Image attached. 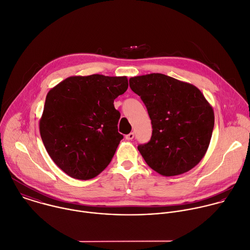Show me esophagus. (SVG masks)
<instances>
[{
  "mask_svg": "<svg viewBox=\"0 0 250 250\" xmlns=\"http://www.w3.org/2000/svg\"><path fill=\"white\" fill-rule=\"evenodd\" d=\"M133 138H134V133H133V132H130V133H128V134L125 135V139H126V140H132Z\"/></svg>",
  "mask_w": 250,
  "mask_h": 250,
  "instance_id": "34e87169",
  "label": "esophagus"
}]
</instances>
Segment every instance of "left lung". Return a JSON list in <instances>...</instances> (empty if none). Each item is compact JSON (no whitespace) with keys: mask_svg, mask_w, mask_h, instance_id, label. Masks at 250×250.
Listing matches in <instances>:
<instances>
[{"mask_svg":"<svg viewBox=\"0 0 250 250\" xmlns=\"http://www.w3.org/2000/svg\"><path fill=\"white\" fill-rule=\"evenodd\" d=\"M129 86L145 104L152 137L138 150L147 165L164 176L195 167L206 155L214 126V113L195 85L153 73L129 79Z\"/></svg>","mask_w":250,"mask_h":250,"instance_id":"obj_1","label":"left lung"}]
</instances>
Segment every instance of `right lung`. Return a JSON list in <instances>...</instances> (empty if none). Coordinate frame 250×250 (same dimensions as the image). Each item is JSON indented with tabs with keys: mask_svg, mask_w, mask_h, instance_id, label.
<instances>
[{
	"mask_svg": "<svg viewBox=\"0 0 250 250\" xmlns=\"http://www.w3.org/2000/svg\"><path fill=\"white\" fill-rule=\"evenodd\" d=\"M128 87L126 77H69L51 88L40 120L49 157L69 176L88 180L112 161L124 136L114 100Z\"/></svg>",
	"mask_w": 250,
	"mask_h": 250,
	"instance_id": "add662e5",
	"label": "right lung"
}]
</instances>
